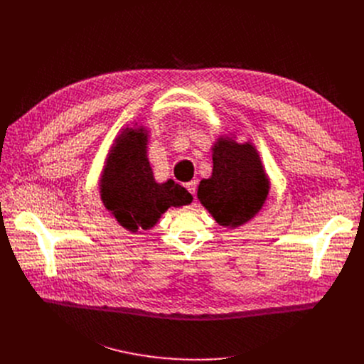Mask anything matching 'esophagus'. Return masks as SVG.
Listing matches in <instances>:
<instances>
[{"label": "esophagus", "instance_id": "obj_1", "mask_svg": "<svg viewBox=\"0 0 364 364\" xmlns=\"http://www.w3.org/2000/svg\"><path fill=\"white\" fill-rule=\"evenodd\" d=\"M186 188L188 190L190 194H193V197L196 198V188H197V183L196 181H190L186 184Z\"/></svg>", "mask_w": 364, "mask_h": 364}]
</instances>
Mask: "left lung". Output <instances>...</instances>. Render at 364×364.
Returning a JSON list of instances; mask_svg holds the SVG:
<instances>
[{
  "label": "left lung",
  "instance_id": "obj_1",
  "mask_svg": "<svg viewBox=\"0 0 364 364\" xmlns=\"http://www.w3.org/2000/svg\"><path fill=\"white\" fill-rule=\"evenodd\" d=\"M213 171L198 184L197 197L223 228H237L262 209L269 180L256 148L220 136L212 148Z\"/></svg>",
  "mask_w": 364,
  "mask_h": 364
}]
</instances>
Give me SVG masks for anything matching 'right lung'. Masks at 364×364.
Here are the masks:
<instances>
[{"mask_svg": "<svg viewBox=\"0 0 364 364\" xmlns=\"http://www.w3.org/2000/svg\"><path fill=\"white\" fill-rule=\"evenodd\" d=\"M146 145L148 131L144 127L122 129L111 146L99 181L103 205L131 233L149 230L170 207L193 201V196L171 178L155 181Z\"/></svg>", "mask_w": 364, "mask_h": 364, "instance_id": "right-lung-1", "label": "right lung"}]
</instances>
